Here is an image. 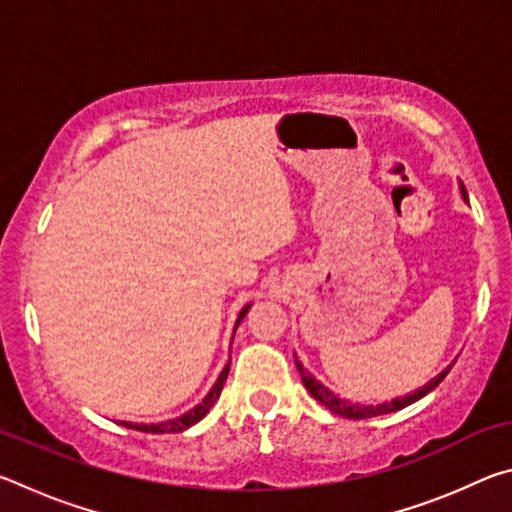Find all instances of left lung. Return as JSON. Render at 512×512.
Instances as JSON below:
<instances>
[{"label":"left lung","instance_id":"1","mask_svg":"<svg viewBox=\"0 0 512 512\" xmlns=\"http://www.w3.org/2000/svg\"><path fill=\"white\" fill-rule=\"evenodd\" d=\"M463 189V198H467L465 194V187L461 185ZM296 366H298V372H300V379L302 384H305V388L309 391V395L314 397V400H318L320 404L325 406V409H329L336 415H341V418H348V420H366V418H375V415H386V413H393V411H400L404 409V406H409L413 402H418L420 397H424L427 393H431L433 388H436L440 381H443L447 377V372L452 370V366H449L445 372H440V375L436 379H431L429 384H424L422 388H418L415 393H409L404 397H395L393 402H384V404H377V406H366V404H352L348 400H341L339 395H334L329 388H325L320 381H316L314 377L309 375V372L302 368V363L296 359Z\"/></svg>","mask_w":512,"mask_h":512}]
</instances>
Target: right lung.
Here are the masks:
<instances>
[{"instance_id":"add662e5","label":"right lung","mask_w":512,"mask_h":512,"mask_svg":"<svg viewBox=\"0 0 512 512\" xmlns=\"http://www.w3.org/2000/svg\"><path fill=\"white\" fill-rule=\"evenodd\" d=\"M246 311H248V307L239 314L237 325L241 323V318L246 316ZM228 372H230V363L223 368L219 379H216V384L212 386V391L205 395V400L198 404L196 409H192V411L185 413V415H180V418H176V420L160 422V424H131V422H119V424H121V427H126V429H137V431H144V433H178V431H185L187 427H192V424H196L198 420H203L205 413L212 409V404L219 400L225 379H228Z\"/></svg>"}]
</instances>
